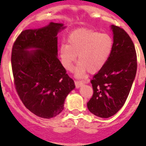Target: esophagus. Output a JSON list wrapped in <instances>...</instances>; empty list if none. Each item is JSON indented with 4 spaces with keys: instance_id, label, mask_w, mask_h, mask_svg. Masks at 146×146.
Segmentation results:
<instances>
[{
    "instance_id": "esophagus-1",
    "label": "esophagus",
    "mask_w": 146,
    "mask_h": 146,
    "mask_svg": "<svg viewBox=\"0 0 146 146\" xmlns=\"http://www.w3.org/2000/svg\"><path fill=\"white\" fill-rule=\"evenodd\" d=\"M83 82H82V81H79V80H76L75 81V85H76V88H79V87H81L82 85H83Z\"/></svg>"
}]
</instances>
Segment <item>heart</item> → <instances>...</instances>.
Listing matches in <instances>:
<instances>
[{
  "label": "heart",
  "mask_w": 146,
  "mask_h": 146,
  "mask_svg": "<svg viewBox=\"0 0 146 146\" xmlns=\"http://www.w3.org/2000/svg\"><path fill=\"white\" fill-rule=\"evenodd\" d=\"M113 48V40L110 34L100 33L88 28H80L71 33L68 44H62L59 54L63 66L69 71L73 70V64L79 63L76 73L83 76L88 71L95 73L107 62Z\"/></svg>",
  "instance_id": "1"
}]
</instances>
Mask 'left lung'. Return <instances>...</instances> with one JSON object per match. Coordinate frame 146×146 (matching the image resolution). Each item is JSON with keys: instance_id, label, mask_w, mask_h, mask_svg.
I'll return each mask as SVG.
<instances>
[{"instance_id": "left-lung-1", "label": "left lung", "mask_w": 146, "mask_h": 146, "mask_svg": "<svg viewBox=\"0 0 146 146\" xmlns=\"http://www.w3.org/2000/svg\"><path fill=\"white\" fill-rule=\"evenodd\" d=\"M113 48L104 67L93 76V95L88 109L100 118L114 115L128 97L137 69V52L132 40L125 31L112 25Z\"/></svg>"}]
</instances>
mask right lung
<instances>
[{
	"label": "right lung",
	"instance_id": "obj_1",
	"mask_svg": "<svg viewBox=\"0 0 146 146\" xmlns=\"http://www.w3.org/2000/svg\"><path fill=\"white\" fill-rule=\"evenodd\" d=\"M63 24L51 22L36 30L21 32L14 42L11 64L14 85L20 100L36 116L51 118L64 110L73 79L57 57V34ZM36 50L31 53L28 48Z\"/></svg>",
	"mask_w": 146,
	"mask_h": 146
}]
</instances>
